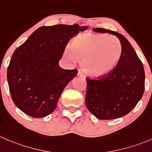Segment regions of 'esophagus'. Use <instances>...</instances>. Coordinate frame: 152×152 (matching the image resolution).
Listing matches in <instances>:
<instances>
[{
    "instance_id": "1",
    "label": "esophagus",
    "mask_w": 152,
    "mask_h": 152,
    "mask_svg": "<svg viewBox=\"0 0 152 152\" xmlns=\"http://www.w3.org/2000/svg\"><path fill=\"white\" fill-rule=\"evenodd\" d=\"M78 76H81V77H85V74H84L83 72L81 71V70H79V72H78Z\"/></svg>"
}]
</instances>
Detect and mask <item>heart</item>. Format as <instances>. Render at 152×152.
I'll return each mask as SVG.
<instances>
[{"mask_svg":"<svg viewBox=\"0 0 152 152\" xmlns=\"http://www.w3.org/2000/svg\"><path fill=\"white\" fill-rule=\"evenodd\" d=\"M65 56L82 61L85 73L94 77L109 74L120 63L123 47L119 39L105 33L88 32L76 37Z\"/></svg>","mask_w":152,"mask_h":152,"instance_id":"b5f03b06","label":"heart"}]
</instances>
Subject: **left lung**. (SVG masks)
Segmentation results:
<instances>
[{
	"label": "left lung",
	"mask_w": 152,
	"mask_h": 152,
	"mask_svg": "<svg viewBox=\"0 0 152 152\" xmlns=\"http://www.w3.org/2000/svg\"><path fill=\"white\" fill-rule=\"evenodd\" d=\"M94 30L116 35L122 44L123 53L117 67L109 74L98 79L86 78L85 104L99 120L120 118L128 114L143 95V66L126 37L103 28Z\"/></svg>",
	"instance_id": "1"
}]
</instances>
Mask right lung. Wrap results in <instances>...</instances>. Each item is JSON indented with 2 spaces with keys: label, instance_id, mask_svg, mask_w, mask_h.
Instances as JSON below:
<instances>
[{
  "label": "right lung",
  "instance_id": "add662e5",
  "mask_svg": "<svg viewBox=\"0 0 152 152\" xmlns=\"http://www.w3.org/2000/svg\"><path fill=\"white\" fill-rule=\"evenodd\" d=\"M87 26L58 24L41 26L13 53L7 69L12 99L20 110L34 118L49 115L56 109L77 69L58 65L69 41Z\"/></svg>",
  "mask_w": 152,
  "mask_h": 152
}]
</instances>
